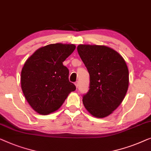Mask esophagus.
Masks as SVG:
<instances>
[{"instance_id":"esophagus-1","label":"esophagus","mask_w":151,"mask_h":151,"mask_svg":"<svg viewBox=\"0 0 151 151\" xmlns=\"http://www.w3.org/2000/svg\"><path fill=\"white\" fill-rule=\"evenodd\" d=\"M75 84L76 88H78V81H76Z\"/></svg>"}]
</instances>
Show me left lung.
I'll list each match as a JSON object with an SVG mask.
<instances>
[{
    "instance_id": "8db88e82",
    "label": "left lung",
    "mask_w": 151,
    "mask_h": 151,
    "mask_svg": "<svg viewBox=\"0 0 151 151\" xmlns=\"http://www.w3.org/2000/svg\"><path fill=\"white\" fill-rule=\"evenodd\" d=\"M78 55L90 74V90L83 97L91 115L103 118L113 113L129 88V70L123 57L106 46L80 44Z\"/></svg>"
}]
</instances>
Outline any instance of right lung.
Segmentation results:
<instances>
[{"mask_svg":"<svg viewBox=\"0 0 151 151\" xmlns=\"http://www.w3.org/2000/svg\"><path fill=\"white\" fill-rule=\"evenodd\" d=\"M76 46L52 44L40 48L24 63L21 72V88L25 99L42 115L57 111L76 87L68 79L69 70L63 62Z\"/></svg>","mask_w":151,"mask_h":151,"instance_id":"obj_1","label":"right lung"}]
</instances>
